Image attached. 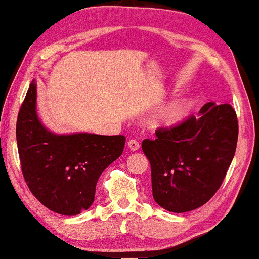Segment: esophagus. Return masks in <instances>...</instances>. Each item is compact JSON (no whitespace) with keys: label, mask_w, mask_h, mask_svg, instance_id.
<instances>
[{"label":"esophagus","mask_w":259,"mask_h":259,"mask_svg":"<svg viewBox=\"0 0 259 259\" xmlns=\"http://www.w3.org/2000/svg\"><path fill=\"white\" fill-rule=\"evenodd\" d=\"M127 146H128V148L131 151H133V152H136V151H138L140 148V144L138 143L137 140H134V139H131L128 143H127Z\"/></svg>","instance_id":"esophagus-1"}]
</instances>
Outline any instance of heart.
<instances>
[{
  "label": "heart",
  "mask_w": 259,
  "mask_h": 259,
  "mask_svg": "<svg viewBox=\"0 0 259 259\" xmlns=\"http://www.w3.org/2000/svg\"><path fill=\"white\" fill-rule=\"evenodd\" d=\"M189 106L190 100L187 98L175 99L159 109L155 114V120L161 126L176 125L186 114Z\"/></svg>",
  "instance_id": "b5f03b06"
}]
</instances>
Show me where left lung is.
<instances>
[{
  "label": "left lung",
  "mask_w": 259,
  "mask_h": 259,
  "mask_svg": "<svg viewBox=\"0 0 259 259\" xmlns=\"http://www.w3.org/2000/svg\"><path fill=\"white\" fill-rule=\"evenodd\" d=\"M141 145L151 164L152 193L175 213L203 206L221 187L235 157L238 121L231 105L207 102L198 116Z\"/></svg>",
  "instance_id": "left-lung-1"
}]
</instances>
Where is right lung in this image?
<instances>
[{
	"mask_svg": "<svg viewBox=\"0 0 259 259\" xmlns=\"http://www.w3.org/2000/svg\"><path fill=\"white\" fill-rule=\"evenodd\" d=\"M36 98L33 80L16 122L24 180L49 210L63 215L79 214L93 204L99 177L122 154L126 138L52 132L38 118Z\"/></svg>",
	"mask_w": 259,
	"mask_h": 259,
	"instance_id": "1",
	"label": "right lung"
}]
</instances>
